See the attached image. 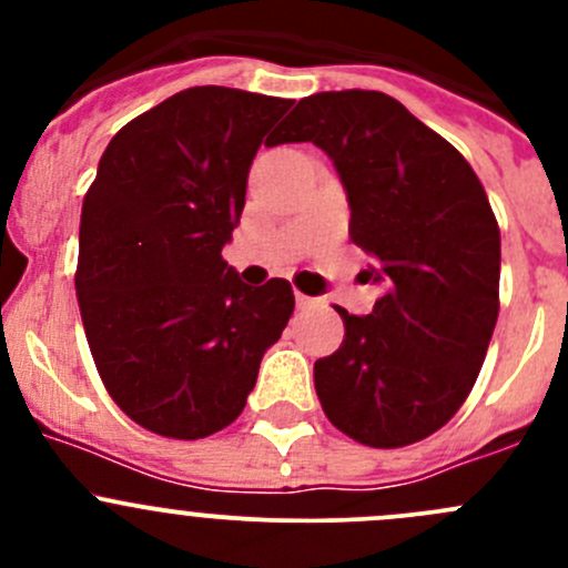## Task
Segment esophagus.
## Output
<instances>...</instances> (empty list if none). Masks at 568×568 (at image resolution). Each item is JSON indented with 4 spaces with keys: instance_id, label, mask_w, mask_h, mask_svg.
<instances>
[{
    "instance_id": "esophagus-1",
    "label": "esophagus",
    "mask_w": 568,
    "mask_h": 568,
    "mask_svg": "<svg viewBox=\"0 0 568 568\" xmlns=\"http://www.w3.org/2000/svg\"><path fill=\"white\" fill-rule=\"evenodd\" d=\"M316 305H318V300H316V296L296 294V307H300V311H307V307H316Z\"/></svg>"
}]
</instances>
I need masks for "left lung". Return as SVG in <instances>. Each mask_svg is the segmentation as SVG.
<instances>
[{
    "mask_svg": "<svg viewBox=\"0 0 568 568\" xmlns=\"http://www.w3.org/2000/svg\"><path fill=\"white\" fill-rule=\"evenodd\" d=\"M283 142H313L346 189L348 236L374 255L368 316L337 307L346 335L313 379L335 428L400 448L443 428L473 390L500 311V231L467 159L376 90L307 95Z\"/></svg>",
    "mask_w": 568,
    "mask_h": 568,
    "instance_id": "1",
    "label": "left lung"
}]
</instances>
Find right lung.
Wrapping results in <instances>:
<instances>
[{
    "instance_id": "obj_1",
    "label": "right lung",
    "mask_w": 568,
    "mask_h": 568,
    "mask_svg": "<svg viewBox=\"0 0 568 568\" xmlns=\"http://www.w3.org/2000/svg\"><path fill=\"white\" fill-rule=\"evenodd\" d=\"M291 104L181 90L112 136L84 194V335L114 404L148 432L200 439L231 426L294 313L288 280L252 288L222 261L252 159Z\"/></svg>"
}]
</instances>
